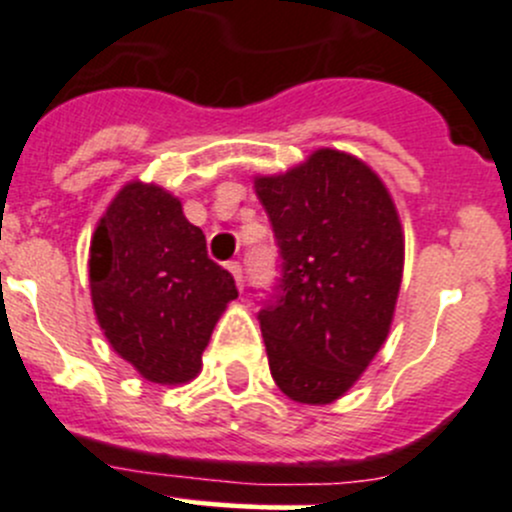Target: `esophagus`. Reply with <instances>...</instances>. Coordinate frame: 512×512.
<instances>
[{"label":"esophagus","instance_id":"1","mask_svg":"<svg viewBox=\"0 0 512 512\" xmlns=\"http://www.w3.org/2000/svg\"><path fill=\"white\" fill-rule=\"evenodd\" d=\"M227 270H230L232 277H235L237 289L245 287V280H242V265H240V262H227Z\"/></svg>","mask_w":512,"mask_h":512}]
</instances>
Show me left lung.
I'll return each instance as SVG.
<instances>
[{"instance_id": "left-lung-1", "label": "left lung", "mask_w": 512, "mask_h": 512, "mask_svg": "<svg viewBox=\"0 0 512 512\" xmlns=\"http://www.w3.org/2000/svg\"><path fill=\"white\" fill-rule=\"evenodd\" d=\"M255 190L282 257L257 314L272 379L299 404H332L389 334L404 272L399 213L369 165L332 148L255 178Z\"/></svg>"}]
</instances>
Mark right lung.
Listing matches in <instances>:
<instances>
[{
  "instance_id": "1",
  "label": "right lung",
  "mask_w": 512,
  "mask_h": 512,
  "mask_svg": "<svg viewBox=\"0 0 512 512\" xmlns=\"http://www.w3.org/2000/svg\"><path fill=\"white\" fill-rule=\"evenodd\" d=\"M91 299L113 352L153 384L195 379L232 275L208 257L183 205L153 183L123 185L91 237Z\"/></svg>"
}]
</instances>
